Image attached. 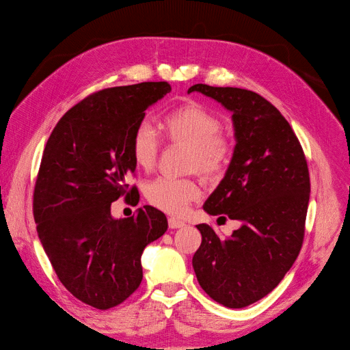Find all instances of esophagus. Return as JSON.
I'll return each mask as SVG.
<instances>
[{
	"mask_svg": "<svg viewBox=\"0 0 350 350\" xmlns=\"http://www.w3.org/2000/svg\"><path fill=\"white\" fill-rule=\"evenodd\" d=\"M184 226V221L178 220V219H174V217H169V227L170 228H180Z\"/></svg>",
	"mask_w": 350,
	"mask_h": 350,
	"instance_id": "34e87169",
	"label": "esophagus"
}]
</instances>
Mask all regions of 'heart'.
Wrapping results in <instances>:
<instances>
[{
  "label": "heart",
  "mask_w": 350,
  "mask_h": 350,
  "mask_svg": "<svg viewBox=\"0 0 350 350\" xmlns=\"http://www.w3.org/2000/svg\"><path fill=\"white\" fill-rule=\"evenodd\" d=\"M221 120L205 105L191 101L183 104L162 119L167 139L188 145V166L205 176H220L228 167L232 141L220 131ZM159 142L151 123L142 120L131 135L134 163L144 170L152 169L158 158ZM148 202L170 215H183L189 205L202 196V188L193 178L158 177L145 188Z\"/></svg>",
  "instance_id": "heart-1"
}]
</instances>
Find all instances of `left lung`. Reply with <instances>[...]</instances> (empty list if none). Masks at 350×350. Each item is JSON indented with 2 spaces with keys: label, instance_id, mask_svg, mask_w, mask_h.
<instances>
[{
  "label": "left lung",
  "instance_id": "8db88e82",
  "mask_svg": "<svg viewBox=\"0 0 350 350\" xmlns=\"http://www.w3.org/2000/svg\"><path fill=\"white\" fill-rule=\"evenodd\" d=\"M192 91L232 112L234 155L204 211L241 223L228 238L198 224L202 243L192 266L213 301L241 309L270 293L301 252L310 196L308 162L286 119L262 95L208 84Z\"/></svg>",
  "mask_w": 350,
  "mask_h": 350
}]
</instances>
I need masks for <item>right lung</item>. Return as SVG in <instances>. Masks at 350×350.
Masks as SVG:
<instances>
[{
    "instance_id": "1",
    "label": "right lung",
    "mask_w": 350,
    "mask_h": 350,
    "mask_svg": "<svg viewBox=\"0 0 350 350\" xmlns=\"http://www.w3.org/2000/svg\"><path fill=\"white\" fill-rule=\"evenodd\" d=\"M170 91L167 81L96 91L61 118L44 148L33 195L37 234L64 286L95 309L120 305L139 286L144 249L167 230L154 206L113 219L111 204L139 199L126 183L137 166L131 135Z\"/></svg>"
}]
</instances>
